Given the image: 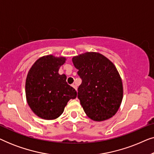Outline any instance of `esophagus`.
<instances>
[{
    "mask_svg": "<svg viewBox=\"0 0 154 154\" xmlns=\"http://www.w3.org/2000/svg\"><path fill=\"white\" fill-rule=\"evenodd\" d=\"M71 86H72V87H73V88H74V89H75V90H77V87H76V85H74V84H73V85H71Z\"/></svg>",
    "mask_w": 154,
    "mask_h": 154,
    "instance_id": "esophagus-1",
    "label": "esophagus"
}]
</instances>
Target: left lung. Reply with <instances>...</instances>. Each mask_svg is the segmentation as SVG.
Here are the masks:
<instances>
[{"label": "left lung", "mask_w": 154, "mask_h": 154, "mask_svg": "<svg viewBox=\"0 0 154 154\" xmlns=\"http://www.w3.org/2000/svg\"><path fill=\"white\" fill-rule=\"evenodd\" d=\"M82 83L78 98L86 115L95 121L110 119L123 100L121 78L115 65L98 52H85L72 59Z\"/></svg>", "instance_id": "obj_1"}]
</instances>
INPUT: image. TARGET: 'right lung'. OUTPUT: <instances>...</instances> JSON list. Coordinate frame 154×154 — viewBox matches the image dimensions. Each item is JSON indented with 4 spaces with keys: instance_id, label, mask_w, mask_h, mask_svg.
<instances>
[{
    "instance_id": "right-lung-1",
    "label": "right lung",
    "mask_w": 154,
    "mask_h": 154,
    "mask_svg": "<svg viewBox=\"0 0 154 154\" xmlns=\"http://www.w3.org/2000/svg\"><path fill=\"white\" fill-rule=\"evenodd\" d=\"M66 58L47 55L39 58L29 70L26 80V101L38 116L53 120L63 113L71 99L77 92L66 83L65 74L58 71Z\"/></svg>"
}]
</instances>
